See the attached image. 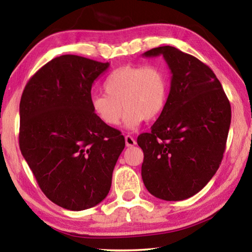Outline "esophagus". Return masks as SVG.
Instances as JSON below:
<instances>
[{
  "mask_svg": "<svg viewBox=\"0 0 252 252\" xmlns=\"http://www.w3.org/2000/svg\"><path fill=\"white\" fill-rule=\"evenodd\" d=\"M135 144H136L135 140L132 138L131 135H126V147H133V146H135Z\"/></svg>",
  "mask_w": 252,
  "mask_h": 252,
  "instance_id": "1",
  "label": "esophagus"
}]
</instances>
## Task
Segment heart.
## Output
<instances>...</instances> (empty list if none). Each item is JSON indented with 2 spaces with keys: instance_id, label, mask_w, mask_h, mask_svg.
Wrapping results in <instances>:
<instances>
[{
  "instance_id": "1",
  "label": "heart",
  "mask_w": 252,
  "mask_h": 252,
  "mask_svg": "<svg viewBox=\"0 0 252 252\" xmlns=\"http://www.w3.org/2000/svg\"><path fill=\"white\" fill-rule=\"evenodd\" d=\"M169 88V75L162 66L123 65L105 79V95L92 96V112L103 125L116 126L123 106L126 110L125 126L133 130L143 120L151 121L160 116L167 105Z\"/></svg>"
}]
</instances>
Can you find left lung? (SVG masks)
<instances>
[{"instance_id":"left-lung-1","label":"left lung","mask_w":252,"mask_h":252,"mask_svg":"<svg viewBox=\"0 0 252 252\" xmlns=\"http://www.w3.org/2000/svg\"><path fill=\"white\" fill-rule=\"evenodd\" d=\"M159 55L171 71V87L151 132L138 136L144 156L141 176L152 195L180 201L198 193L218 170L231 106L220 81L200 60L169 45L143 53Z\"/></svg>"}]
</instances>
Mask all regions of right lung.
I'll list each match as a JSON object with an SVG mask.
<instances>
[{"label":"right lung","instance_id":"add662e5","mask_svg":"<svg viewBox=\"0 0 252 252\" xmlns=\"http://www.w3.org/2000/svg\"><path fill=\"white\" fill-rule=\"evenodd\" d=\"M79 55H61L29 80L20 102V149L51 201L85 210L108 195L125 149L121 132L91 109L92 84L108 70Z\"/></svg>","mask_w":252,"mask_h":252}]
</instances>
